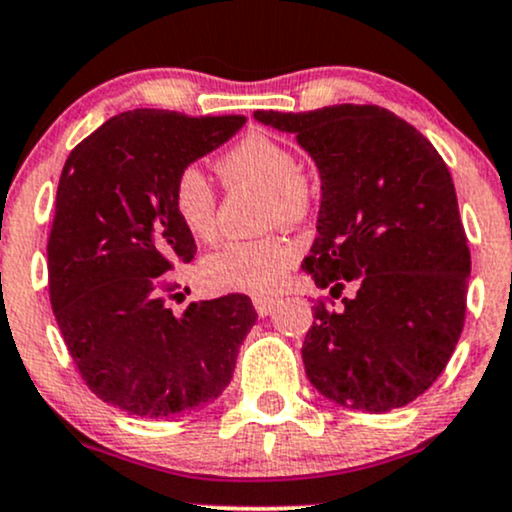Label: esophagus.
I'll list each match as a JSON object with an SVG mask.
<instances>
[{
    "mask_svg": "<svg viewBox=\"0 0 512 512\" xmlns=\"http://www.w3.org/2000/svg\"><path fill=\"white\" fill-rule=\"evenodd\" d=\"M252 305H255L257 315L267 317L269 313H272L276 301H274V298H267V296H255V298H252Z\"/></svg>",
    "mask_w": 512,
    "mask_h": 512,
    "instance_id": "esophagus-1",
    "label": "esophagus"
}]
</instances>
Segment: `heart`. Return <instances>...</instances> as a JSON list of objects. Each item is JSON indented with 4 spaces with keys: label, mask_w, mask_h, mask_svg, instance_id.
I'll use <instances>...</instances> for the list:
<instances>
[{
    "label": "heart",
    "mask_w": 512,
    "mask_h": 512,
    "mask_svg": "<svg viewBox=\"0 0 512 512\" xmlns=\"http://www.w3.org/2000/svg\"><path fill=\"white\" fill-rule=\"evenodd\" d=\"M226 185L264 187V223H298L313 209V185L301 170L296 151L267 134H250L216 163ZM173 211L187 233L207 243L216 236V192L197 166L175 175ZM301 248L296 240L279 236L233 240L209 252L199 264V276L211 291L272 296L284 284Z\"/></svg>",
    "instance_id": "heart-1"
}]
</instances>
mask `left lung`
<instances>
[{
	"label": "left lung",
	"mask_w": 512,
	"mask_h": 512,
	"mask_svg": "<svg viewBox=\"0 0 512 512\" xmlns=\"http://www.w3.org/2000/svg\"><path fill=\"white\" fill-rule=\"evenodd\" d=\"M255 120L296 134L320 170L317 236L303 269L332 298L313 305L305 375L349 409L414 402L448 366L464 327L472 272L455 185L421 132L378 105L310 113L257 110Z\"/></svg>",
	"instance_id": "1"
}]
</instances>
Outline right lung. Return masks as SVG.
Listing matches in <instances>:
<instances>
[{
  "label": "right lung",
  "mask_w": 512,
  "mask_h": 512,
  "mask_svg": "<svg viewBox=\"0 0 512 512\" xmlns=\"http://www.w3.org/2000/svg\"><path fill=\"white\" fill-rule=\"evenodd\" d=\"M243 125V115L129 110L76 144L62 168L50 303L88 390L132 416L173 419L214 402L257 320L243 293L175 317L161 279L197 252L173 211L175 175Z\"/></svg>",
  "instance_id": "right-lung-1"
}]
</instances>
